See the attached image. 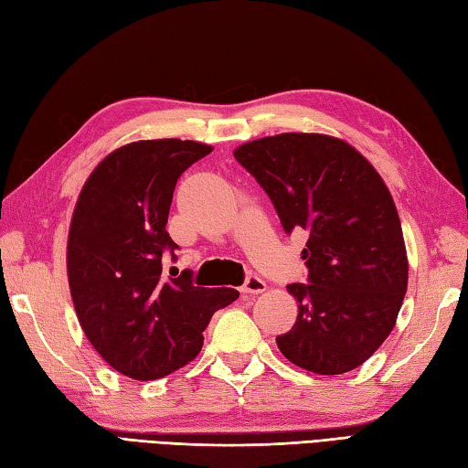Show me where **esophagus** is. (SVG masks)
<instances>
[{
  "label": "esophagus",
  "mask_w": 468,
  "mask_h": 468,
  "mask_svg": "<svg viewBox=\"0 0 468 468\" xmlns=\"http://www.w3.org/2000/svg\"><path fill=\"white\" fill-rule=\"evenodd\" d=\"M241 292L243 294H261V292H265V282L260 276H255V273H250L245 278Z\"/></svg>",
  "instance_id": "esophagus-1"
}]
</instances>
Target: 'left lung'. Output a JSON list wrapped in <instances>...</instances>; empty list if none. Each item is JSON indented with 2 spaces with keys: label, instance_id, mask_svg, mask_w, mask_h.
Wrapping results in <instances>:
<instances>
[{
  "label": "left lung",
  "instance_id": "left-lung-1",
  "mask_svg": "<svg viewBox=\"0 0 468 468\" xmlns=\"http://www.w3.org/2000/svg\"><path fill=\"white\" fill-rule=\"evenodd\" d=\"M235 160L258 180L283 231L308 233V283L278 349L298 367L341 375L379 349L408 288V258L393 198L371 164L343 140L280 133L239 145Z\"/></svg>",
  "mask_w": 468,
  "mask_h": 468
}]
</instances>
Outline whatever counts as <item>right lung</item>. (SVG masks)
I'll return each mask as SVG.
<instances>
[{"label": "right lung", "instance_id": "right-lung-1", "mask_svg": "<svg viewBox=\"0 0 468 468\" xmlns=\"http://www.w3.org/2000/svg\"><path fill=\"white\" fill-rule=\"evenodd\" d=\"M213 148L190 140L127 144L99 164L72 213L67 271L72 304L90 345L119 373L160 379L203 346L233 288H200L192 271L166 278L164 255L178 245L166 231L182 172Z\"/></svg>", "mask_w": 468, "mask_h": 468}]
</instances>
